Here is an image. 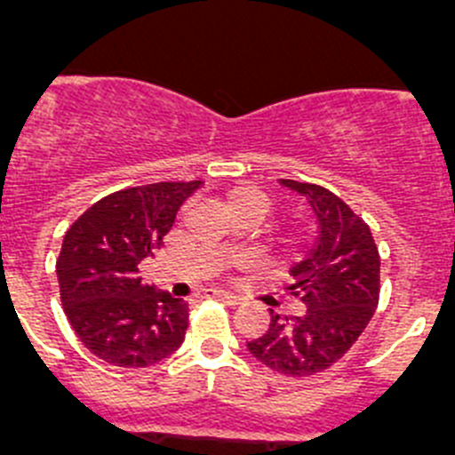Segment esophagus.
I'll use <instances>...</instances> for the list:
<instances>
[{
    "label": "esophagus",
    "mask_w": 455,
    "mask_h": 455,
    "mask_svg": "<svg viewBox=\"0 0 455 455\" xmlns=\"http://www.w3.org/2000/svg\"><path fill=\"white\" fill-rule=\"evenodd\" d=\"M204 299H217V300H223V303H228V305L241 303V299H238V296L228 294V291H223V290H205Z\"/></svg>",
    "instance_id": "34e87169"
}]
</instances>
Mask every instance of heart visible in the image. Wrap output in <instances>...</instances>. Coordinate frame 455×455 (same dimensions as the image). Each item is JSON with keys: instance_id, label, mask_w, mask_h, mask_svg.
<instances>
[{"instance_id": "1", "label": "heart", "mask_w": 455, "mask_h": 455, "mask_svg": "<svg viewBox=\"0 0 455 455\" xmlns=\"http://www.w3.org/2000/svg\"><path fill=\"white\" fill-rule=\"evenodd\" d=\"M226 205L229 212H236V210H245V208H259L267 210V199L263 195H259L256 190H250V188H236L228 195Z\"/></svg>"}]
</instances>
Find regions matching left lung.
Instances as JSON below:
<instances>
[{"instance_id": "1", "label": "left lung", "mask_w": 455, "mask_h": 455, "mask_svg": "<svg viewBox=\"0 0 455 455\" xmlns=\"http://www.w3.org/2000/svg\"><path fill=\"white\" fill-rule=\"evenodd\" d=\"M305 196L318 221L316 245L291 265V296L305 305L300 316L272 314L269 330L247 343V352L285 376H312L347 354L379 305L380 259L370 228L330 190L281 179Z\"/></svg>"}]
</instances>
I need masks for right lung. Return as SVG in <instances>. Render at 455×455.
<instances>
[{
  "label": "right lung",
  "mask_w": 455,
  "mask_h": 455,
  "mask_svg": "<svg viewBox=\"0 0 455 455\" xmlns=\"http://www.w3.org/2000/svg\"><path fill=\"white\" fill-rule=\"evenodd\" d=\"M201 181L128 188L85 210L57 259L64 312L76 339L116 367H148L181 347L188 303L143 285L141 260L159 250Z\"/></svg>",
  "instance_id": "right-lung-1"
}]
</instances>
